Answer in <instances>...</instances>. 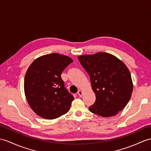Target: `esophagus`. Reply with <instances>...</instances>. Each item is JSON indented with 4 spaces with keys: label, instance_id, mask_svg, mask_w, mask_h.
I'll return each instance as SVG.
<instances>
[{
    "label": "esophagus",
    "instance_id": "34e87169",
    "mask_svg": "<svg viewBox=\"0 0 151 151\" xmlns=\"http://www.w3.org/2000/svg\"><path fill=\"white\" fill-rule=\"evenodd\" d=\"M78 95H79L80 97H83V92L81 90H79L78 91Z\"/></svg>",
    "mask_w": 151,
    "mask_h": 151
}]
</instances>
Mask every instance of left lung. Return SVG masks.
Wrapping results in <instances>:
<instances>
[{"instance_id":"obj_1","label":"left lung","mask_w":151,"mask_h":151,"mask_svg":"<svg viewBox=\"0 0 151 151\" xmlns=\"http://www.w3.org/2000/svg\"><path fill=\"white\" fill-rule=\"evenodd\" d=\"M79 61L90 77L96 96L90 111L103 116L116 115L125 108L133 92V82L129 69L113 55L98 52L83 55Z\"/></svg>"}]
</instances>
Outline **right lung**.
I'll use <instances>...</instances> for the list:
<instances>
[{
    "instance_id": "right-lung-1",
    "label": "right lung",
    "mask_w": 151,
    "mask_h": 151,
    "mask_svg": "<svg viewBox=\"0 0 151 151\" xmlns=\"http://www.w3.org/2000/svg\"><path fill=\"white\" fill-rule=\"evenodd\" d=\"M72 59L56 53L44 55L32 62L24 79V91L31 109L38 116L54 119L67 113L73 96L65 87L62 72Z\"/></svg>"
}]
</instances>
